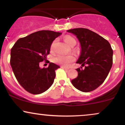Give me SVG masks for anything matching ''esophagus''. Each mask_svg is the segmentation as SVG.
<instances>
[{"mask_svg": "<svg viewBox=\"0 0 125 125\" xmlns=\"http://www.w3.org/2000/svg\"><path fill=\"white\" fill-rule=\"evenodd\" d=\"M62 68L63 69H65V70H69V67H64V66H62Z\"/></svg>", "mask_w": 125, "mask_h": 125, "instance_id": "esophagus-1", "label": "esophagus"}]
</instances>
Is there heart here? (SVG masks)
<instances>
[{"label":"heart","mask_w":125,"mask_h":125,"mask_svg":"<svg viewBox=\"0 0 125 125\" xmlns=\"http://www.w3.org/2000/svg\"><path fill=\"white\" fill-rule=\"evenodd\" d=\"M64 40L65 42L67 43V45H68L69 46H71V47L73 45H75V44H76V40L72 37H70V36L67 35L64 37ZM55 42V41H53L52 45H51V49H52V47H53ZM54 61H55L56 63L61 64V65L63 66L67 67L71 64V63L74 61V56H72L71 55H59L55 58Z\"/></svg>","instance_id":"1"}]
</instances>
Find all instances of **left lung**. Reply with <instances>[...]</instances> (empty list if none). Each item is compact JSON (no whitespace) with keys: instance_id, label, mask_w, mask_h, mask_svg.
<instances>
[{"instance_id":"obj_1","label":"left lung","mask_w":125,"mask_h":125,"mask_svg":"<svg viewBox=\"0 0 125 125\" xmlns=\"http://www.w3.org/2000/svg\"><path fill=\"white\" fill-rule=\"evenodd\" d=\"M76 36L81 52L76 63L86 66L76 69L78 76L71 81L75 88L82 92L93 91L101 85L112 66L113 51L107 40L97 33L83 28L67 30Z\"/></svg>"}]
</instances>
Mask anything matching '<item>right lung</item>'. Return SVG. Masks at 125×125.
<instances>
[{
  "label": "right lung",
  "instance_id": "1",
  "mask_svg": "<svg viewBox=\"0 0 125 125\" xmlns=\"http://www.w3.org/2000/svg\"><path fill=\"white\" fill-rule=\"evenodd\" d=\"M61 32L42 30L17 41L11 49L10 65L20 84L31 94H40L53 83L55 70L60 68L49 63L41 69L40 62L46 59L53 40Z\"/></svg>",
  "mask_w": 125,
  "mask_h": 125
}]
</instances>
